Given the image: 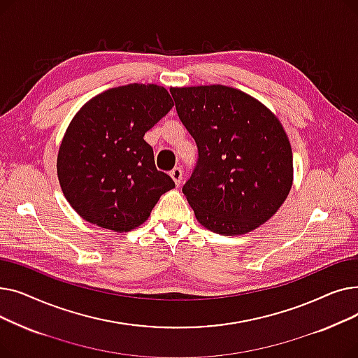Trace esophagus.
<instances>
[{"label": "esophagus", "mask_w": 358, "mask_h": 358, "mask_svg": "<svg viewBox=\"0 0 358 358\" xmlns=\"http://www.w3.org/2000/svg\"><path fill=\"white\" fill-rule=\"evenodd\" d=\"M169 176H171V178L174 180L176 185H180L181 181H182V169L178 168V166H176V168L173 169V171L169 173Z\"/></svg>", "instance_id": "34e87169"}]
</instances>
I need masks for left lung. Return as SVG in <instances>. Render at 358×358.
I'll return each mask as SVG.
<instances>
[{"instance_id":"8db88e82","label":"left lung","mask_w":358,"mask_h":358,"mask_svg":"<svg viewBox=\"0 0 358 358\" xmlns=\"http://www.w3.org/2000/svg\"><path fill=\"white\" fill-rule=\"evenodd\" d=\"M178 117L199 159L182 193L201 227L243 235L287 199L293 154L283 124L257 99L227 85L173 88Z\"/></svg>"}]
</instances>
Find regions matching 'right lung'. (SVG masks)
I'll list each match as a JSON object with an SVG mask.
<instances>
[{
  "mask_svg": "<svg viewBox=\"0 0 358 358\" xmlns=\"http://www.w3.org/2000/svg\"><path fill=\"white\" fill-rule=\"evenodd\" d=\"M173 106L164 87L135 83L110 88L78 110L61 142L56 169L65 199L83 219L129 232L174 189L143 139Z\"/></svg>",
  "mask_w": 358,
  "mask_h": 358,
  "instance_id": "obj_1",
  "label": "right lung"
}]
</instances>
